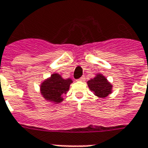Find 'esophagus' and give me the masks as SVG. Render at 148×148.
Segmentation results:
<instances>
[{"label":"esophagus","instance_id":"34e87169","mask_svg":"<svg viewBox=\"0 0 148 148\" xmlns=\"http://www.w3.org/2000/svg\"><path fill=\"white\" fill-rule=\"evenodd\" d=\"M79 81H84L85 80V77H84V76H83V77H81V78H79L78 79Z\"/></svg>","mask_w":148,"mask_h":148}]
</instances>
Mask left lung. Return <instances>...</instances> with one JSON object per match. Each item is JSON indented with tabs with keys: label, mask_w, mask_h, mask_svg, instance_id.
<instances>
[{
	"label": "left lung",
	"mask_w": 148,
	"mask_h": 148,
	"mask_svg": "<svg viewBox=\"0 0 148 148\" xmlns=\"http://www.w3.org/2000/svg\"><path fill=\"white\" fill-rule=\"evenodd\" d=\"M87 86L99 98H105L112 93V84L101 73H97L94 78L87 81Z\"/></svg>",
	"instance_id": "1"
}]
</instances>
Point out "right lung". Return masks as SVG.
<instances>
[{
	"instance_id": "right-lung-1",
	"label": "right lung",
	"mask_w": 148,
	"mask_h": 148,
	"mask_svg": "<svg viewBox=\"0 0 148 148\" xmlns=\"http://www.w3.org/2000/svg\"><path fill=\"white\" fill-rule=\"evenodd\" d=\"M73 82L72 79L62 78L60 74L54 73L40 83V94L47 101L59 104L63 101V96L69 91Z\"/></svg>"
}]
</instances>
